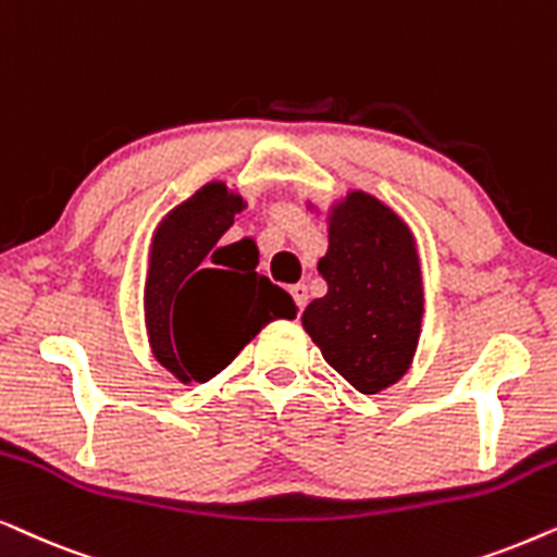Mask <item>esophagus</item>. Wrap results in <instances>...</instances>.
I'll return each mask as SVG.
<instances>
[{
  "instance_id": "1",
  "label": "esophagus",
  "mask_w": 557,
  "mask_h": 557,
  "mask_svg": "<svg viewBox=\"0 0 557 557\" xmlns=\"http://www.w3.org/2000/svg\"><path fill=\"white\" fill-rule=\"evenodd\" d=\"M290 295L295 298V302H298V308L302 310L308 306V285L306 283H298L290 287Z\"/></svg>"
}]
</instances>
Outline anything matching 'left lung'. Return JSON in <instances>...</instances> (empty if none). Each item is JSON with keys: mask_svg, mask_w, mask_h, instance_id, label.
I'll list each match as a JSON object with an SVG mask.
<instances>
[{"mask_svg": "<svg viewBox=\"0 0 557 557\" xmlns=\"http://www.w3.org/2000/svg\"><path fill=\"white\" fill-rule=\"evenodd\" d=\"M321 213V206L306 201ZM329 249L318 272L329 293L302 313L323 359L361 392L380 395L412 367L425 295L418 242L403 216L367 190H346L325 209Z\"/></svg>", "mask_w": 557, "mask_h": 557, "instance_id": "8db88e82", "label": "left lung"}]
</instances>
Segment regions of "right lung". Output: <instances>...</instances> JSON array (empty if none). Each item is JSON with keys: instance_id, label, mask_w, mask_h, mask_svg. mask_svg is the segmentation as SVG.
<instances>
[{"instance_id": "obj_1", "label": "right lung", "mask_w": 557, "mask_h": 557, "mask_svg": "<svg viewBox=\"0 0 557 557\" xmlns=\"http://www.w3.org/2000/svg\"><path fill=\"white\" fill-rule=\"evenodd\" d=\"M244 209L239 190L211 181L152 232L143 298L147 341L154 361L183 384L213 380L267 323L298 315L290 293L228 255L232 244L219 247Z\"/></svg>"}]
</instances>
